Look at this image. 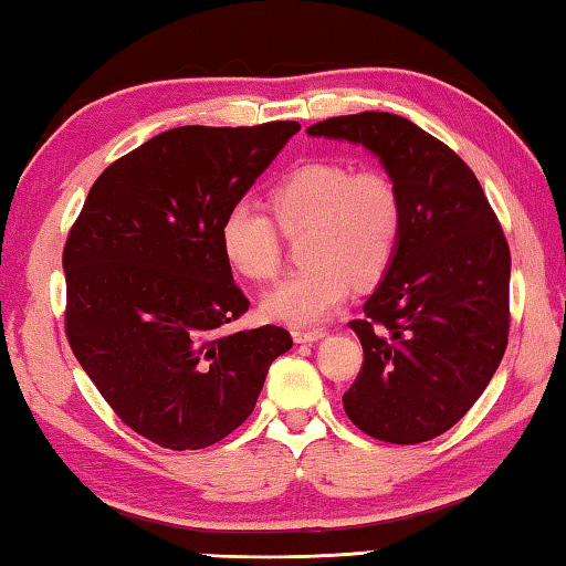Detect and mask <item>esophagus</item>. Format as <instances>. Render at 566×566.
<instances>
[{
  "mask_svg": "<svg viewBox=\"0 0 566 566\" xmlns=\"http://www.w3.org/2000/svg\"><path fill=\"white\" fill-rule=\"evenodd\" d=\"M292 337L296 344H310V342H319L327 337V332L324 329H294Z\"/></svg>",
  "mask_w": 566,
  "mask_h": 566,
  "instance_id": "obj_1",
  "label": "esophagus"
}]
</instances>
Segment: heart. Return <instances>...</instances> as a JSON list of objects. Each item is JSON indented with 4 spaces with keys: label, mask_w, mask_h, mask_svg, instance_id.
Listing matches in <instances>:
<instances>
[{
    "label": "heart",
    "mask_w": 566,
    "mask_h": 566,
    "mask_svg": "<svg viewBox=\"0 0 566 566\" xmlns=\"http://www.w3.org/2000/svg\"><path fill=\"white\" fill-rule=\"evenodd\" d=\"M272 213L284 232L310 227L304 270L264 294L262 310L290 327L329 319L352 284H375L387 274L401 237V197L387 171L352 169L344 161H306L276 181ZM219 244L239 274L270 282L282 266L280 229L264 207L234 199L219 222Z\"/></svg>",
    "instance_id": "b5f03b06"
}]
</instances>
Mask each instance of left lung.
Masks as SVG:
<instances>
[{"mask_svg":"<svg viewBox=\"0 0 566 566\" xmlns=\"http://www.w3.org/2000/svg\"><path fill=\"white\" fill-rule=\"evenodd\" d=\"M306 134L367 147L401 197L395 260L349 324L364 361L344 411L381 442H429L472 409L504 357L510 244L474 171L415 122L361 112Z\"/></svg>","mask_w":566,"mask_h":566,"instance_id":"obj_1","label":"left lung"}]
</instances>
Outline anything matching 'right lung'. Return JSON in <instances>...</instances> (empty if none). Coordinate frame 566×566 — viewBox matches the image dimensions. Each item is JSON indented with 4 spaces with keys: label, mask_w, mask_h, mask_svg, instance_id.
Returning a JSON list of instances; mask_svg holds the SVG:
<instances>
[{
    "label": "right lung",
    "mask_w": 566,
    "mask_h": 566,
    "mask_svg": "<svg viewBox=\"0 0 566 566\" xmlns=\"http://www.w3.org/2000/svg\"><path fill=\"white\" fill-rule=\"evenodd\" d=\"M296 122L177 127L114 161L66 237V339L124 424L165 449H205L252 415L274 324L234 332L249 300L219 222L272 165Z\"/></svg>",
    "instance_id": "1"
}]
</instances>
